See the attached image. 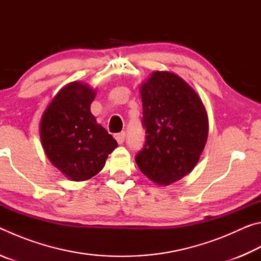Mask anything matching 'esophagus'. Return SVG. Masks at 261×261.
I'll use <instances>...</instances> for the list:
<instances>
[{"label":"esophagus","mask_w":261,"mask_h":261,"mask_svg":"<svg viewBox=\"0 0 261 261\" xmlns=\"http://www.w3.org/2000/svg\"><path fill=\"white\" fill-rule=\"evenodd\" d=\"M115 139L117 140L118 144H123L124 143V139H125V132H120V134H116L115 135Z\"/></svg>","instance_id":"esophagus-1"}]
</instances>
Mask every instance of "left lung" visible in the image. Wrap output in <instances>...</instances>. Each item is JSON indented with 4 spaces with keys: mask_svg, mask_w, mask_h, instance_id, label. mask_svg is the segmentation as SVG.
<instances>
[{
    "mask_svg": "<svg viewBox=\"0 0 261 261\" xmlns=\"http://www.w3.org/2000/svg\"><path fill=\"white\" fill-rule=\"evenodd\" d=\"M145 144L137 166L159 185H169L197 165L208 135L199 96L182 78L156 71L140 87Z\"/></svg>",
    "mask_w": 261,
    "mask_h": 261,
    "instance_id": "obj_1",
    "label": "left lung"
}]
</instances>
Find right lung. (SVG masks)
<instances>
[{
    "mask_svg": "<svg viewBox=\"0 0 261 261\" xmlns=\"http://www.w3.org/2000/svg\"><path fill=\"white\" fill-rule=\"evenodd\" d=\"M95 92L71 83L59 92L43 114L40 137L48 159L72 180L91 178L102 169L117 143L96 124L90 106Z\"/></svg>",
    "mask_w": 261,
    "mask_h": 261,
    "instance_id": "obj_1",
    "label": "right lung"
}]
</instances>
